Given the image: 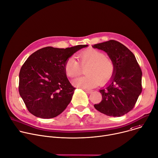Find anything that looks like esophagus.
I'll use <instances>...</instances> for the list:
<instances>
[{"instance_id":"esophagus-1","label":"esophagus","mask_w":158,"mask_h":158,"mask_svg":"<svg viewBox=\"0 0 158 158\" xmlns=\"http://www.w3.org/2000/svg\"><path fill=\"white\" fill-rule=\"evenodd\" d=\"M84 91H85V92H86V93H89V94L93 92L92 90H91V89H85Z\"/></svg>"}]
</instances>
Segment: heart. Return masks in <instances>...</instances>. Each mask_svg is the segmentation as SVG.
Listing matches in <instances>:
<instances>
[{
  "label": "heart",
  "mask_w": 158,
  "mask_h": 158,
  "mask_svg": "<svg viewBox=\"0 0 158 158\" xmlns=\"http://www.w3.org/2000/svg\"><path fill=\"white\" fill-rule=\"evenodd\" d=\"M79 62L74 57H69L64 64L66 76L70 78L78 76L85 68V76L74 81L76 86L84 88H94L99 84L109 81L114 73V65L110 57L96 49H88L77 55ZM80 63H79L78 62Z\"/></svg>",
  "instance_id": "obj_1"
}]
</instances>
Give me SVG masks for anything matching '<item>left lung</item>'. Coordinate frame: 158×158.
Segmentation results:
<instances>
[{
	"mask_svg": "<svg viewBox=\"0 0 158 158\" xmlns=\"http://www.w3.org/2000/svg\"><path fill=\"white\" fill-rule=\"evenodd\" d=\"M107 53L114 65L110 82L99 91L102 100L94 108L111 117L131 111L142 92V70L134 53L121 43L109 40L93 46Z\"/></svg>",
	"mask_w": 158,
	"mask_h": 158,
	"instance_id": "left-lung-1",
	"label": "left lung"
}]
</instances>
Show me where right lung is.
Segmentation results:
<instances>
[{"label":"right lung","mask_w":158,"mask_h":158,"mask_svg":"<svg viewBox=\"0 0 158 158\" xmlns=\"http://www.w3.org/2000/svg\"><path fill=\"white\" fill-rule=\"evenodd\" d=\"M88 46L47 47L28 57L19 72V92L30 113L41 118H52L65 110L76 88L66 76L64 64L75 52Z\"/></svg>","instance_id":"obj_1"}]
</instances>
